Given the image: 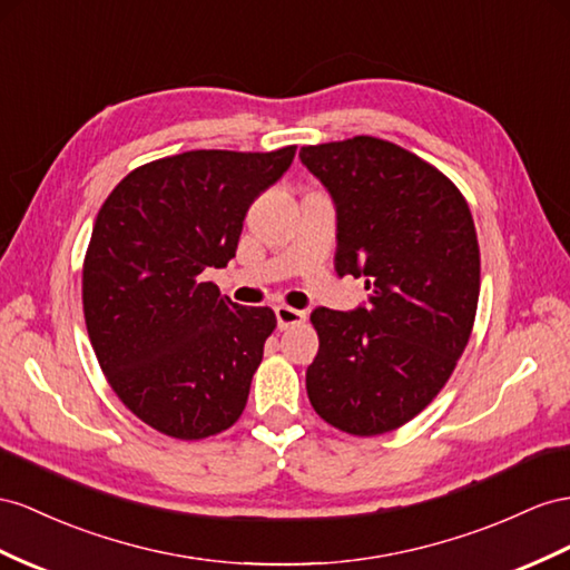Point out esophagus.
<instances>
[{
  "label": "esophagus",
  "mask_w": 570,
  "mask_h": 570,
  "mask_svg": "<svg viewBox=\"0 0 570 570\" xmlns=\"http://www.w3.org/2000/svg\"><path fill=\"white\" fill-rule=\"evenodd\" d=\"M274 313H276V323H279L282 330L303 325L305 320H308V315H305V311H296V308H291V305H284V303L276 305Z\"/></svg>",
  "instance_id": "obj_1"
}]
</instances>
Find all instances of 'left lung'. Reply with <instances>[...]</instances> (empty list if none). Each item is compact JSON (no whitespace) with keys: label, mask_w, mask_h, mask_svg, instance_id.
Instances as JSON below:
<instances>
[{"label":"left lung","mask_w":570,"mask_h":570,"mask_svg":"<svg viewBox=\"0 0 570 570\" xmlns=\"http://www.w3.org/2000/svg\"><path fill=\"white\" fill-rule=\"evenodd\" d=\"M337 204V272L366 276L368 308H317L305 390L320 419L371 438L445 387L474 327L481 259L466 199L429 160L358 135L303 146Z\"/></svg>","instance_id":"1"}]
</instances>
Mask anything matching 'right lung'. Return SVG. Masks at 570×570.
Instances as JSON below:
<instances>
[{"label": "right lung", "instance_id": "1", "mask_svg": "<svg viewBox=\"0 0 570 570\" xmlns=\"http://www.w3.org/2000/svg\"><path fill=\"white\" fill-rule=\"evenodd\" d=\"M296 146L197 149L127 173L100 207L81 269L89 340L115 395L158 433L202 441L240 419L276 327L199 279L236 255L245 214Z\"/></svg>", "mask_w": 570, "mask_h": 570}]
</instances>
